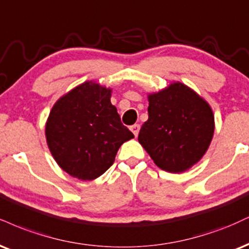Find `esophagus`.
<instances>
[{"label": "esophagus", "mask_w": 249, "mask_h": 249, "mask_svg": "<svg viewBox=\"0 0 249 249\" xmlns=\"http://www.w3.org/2000/svg\"><path fill=\"white\" fill-rule=\"evenodd\" d=\"M130 130L132 131V133L134 134V137L138 136V133H139V130H140V125L139 124H134L132 126L130 127Z\"/></svg>", "instance_id": "34e87169"}]
</instances>
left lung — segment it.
Instances as JSON below:
<instances>
[{
    "label": "left lung",
    "mask_w": 249,
    "mask_h": 249,
    "mask_svg": "<svg viewBox=\"0 0 249 249\" xmlns=\"http://www.w3.org/2000/svg\"><path fill=\"white\" fill-rule=\"evenodd\" d=\"M214 132L211 107L193 89L173 82L148 94V119L138 140L159 168L183 173L196 164Z\"/></svg>",
    "instance_id": "8db88e82"
}]
</instances>
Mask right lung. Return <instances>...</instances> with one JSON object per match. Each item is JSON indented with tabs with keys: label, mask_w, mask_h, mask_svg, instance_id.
<instances>
[{
	"label": "right lung",
	"mask_w": 249,
	"mask_h": 249,
	"mask_svg": "<svg viewBox=\"0 0 249 249\" xmlns=\"http://www.w3.org/2000/svg\"><path fill=\"white\" fill-rule=\"evenodd\" d=\"M111 89L87 81L59 98L45 136L62 170L82 181L100 178L112 166L121 146L134 138L112 106Z\"/></svg>",
	"instance_id": "right-lung-1"
}]
</instances>
